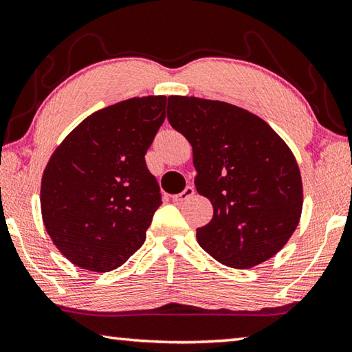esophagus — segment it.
<instances>
[{"label":"esophagus","instance_id":"esophagus-1","mask_svg":"<svg viewBox=\"0 0 352 352\" xmlns=\"http://www.w3.org/2000/svg\"><path fill=\"white\" fill-rule=\"evenodd\" d=\"M194 194H195V189L192 186H186V188H184V190H182L180 194H177V195L172 197V200H174L175 203H182V201L189 200V198L192 197Z\"/></svg>","mask_w":352,"mask_h":352}]
</instances>
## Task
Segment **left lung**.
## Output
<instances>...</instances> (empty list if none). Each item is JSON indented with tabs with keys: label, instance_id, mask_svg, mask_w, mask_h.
I'll return each instance as SVG.
<instances>
[{
	"label": "left lung",
	"instance_id": "obj_1",
	"mask_svg": "<svg viewBox=\"0 0 352 352\" xmlns=\"http://www.w3.org/2000/svg\"><path fill=\"white\" fill-rule=\"evenodd\" d=\"M170 126L192 146L197 192L214 215L197 240L221 265L248 270L296 231L303 186L296 157L257 115L225 101L170 95Z\"/></svg>",
	"mask_w": 352,
	"mask_h": 352
}]
</instances>
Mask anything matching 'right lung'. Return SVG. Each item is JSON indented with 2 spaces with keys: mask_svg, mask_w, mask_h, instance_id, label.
Here are the masks:
<instances>
[{
  "mask_svg": "<svg viewBox=\"0 0 352 352\" xmlns=\"http://www.w3.org/2000/svg\"><path fill=\"white\" fill-rule=\"evenodd\" d=\"M164 95L89 115L55 149L41 180L46 231L82 270L109 272L143 246L162 204L144 155L166 117Z\"/></svg>",
  "mask_w": 352,
  "mask_h": 352,
  "instance_id": "right-lung-1",
  "label": "right lung"
}]
</instances>
